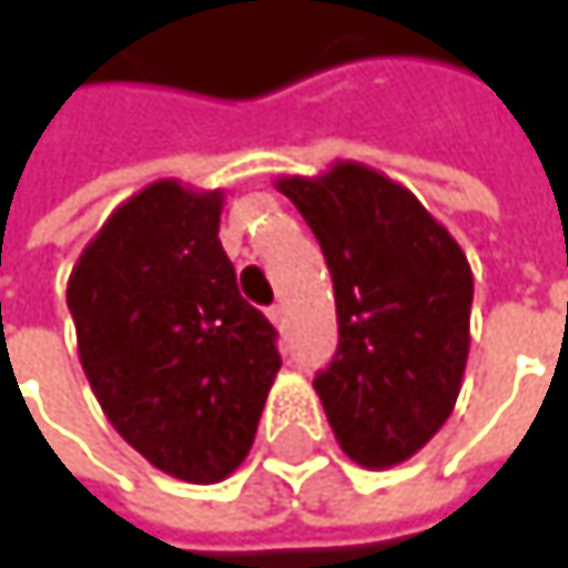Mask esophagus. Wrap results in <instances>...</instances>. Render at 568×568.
<instances>
[{"mask_svg": "<svg viewBox=\"0 0 568 568\" xmlns=\"http://www.w3.org/2000/svg\"><path fill=\"white\" fill-rule=\"evenodd\" d=\"M270 318H273V325H280V328H283V325H285V305H283V302H276V305L270 308Z\"/></svg>", "mask_w": 568, "mask_h": 568, "instance_id": "obj_1", "label": "esophagus"}]
</instances>
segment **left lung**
<instances>
[{
	"instance_id": "obj_1",
	"label": "left lung",
	"mask_w": 568,
	"mask_h": 568,
	"mask_svg": "<svg viewBox=\"0 0 568 568\" xmlns=\"http://www.w3.org/2000/svg\"><path fill=\"white\" fill-rule=\"evenodd\" d=\"M335 285L338 348L315 375L342 450L362 467L414 457L450 417L470 352L474 276L420 200L355 161L276 183Z\"/></svg>"
}]
</instances>
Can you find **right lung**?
I'll use <instances>...</instances> for the list:
<instances>
[{
  "label": "right lung",
  "instance_id": "obj_1",
  "mask_svg": "<svg viewBox=\"0 0 568 568\" xmlns=\"http://www.w3.org/2000/svg\"><path fill=\"white\" fill-rule=\"evenodd\" d=\"M220 210V190L158 180L108 216L68 280L101 410L186 484H216L246 460L283 365L276 328L236 288Z\"/></svg>",
  "mask_w": 568,
  "mask_h": 568
}]
</instances>
